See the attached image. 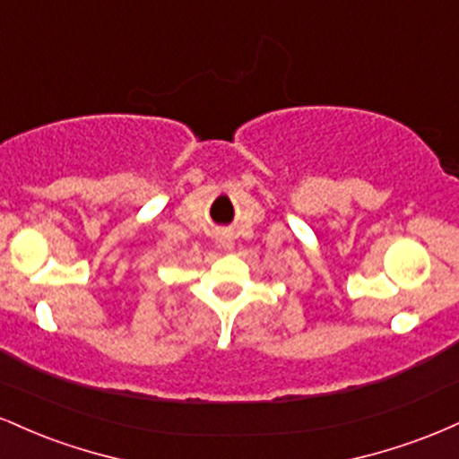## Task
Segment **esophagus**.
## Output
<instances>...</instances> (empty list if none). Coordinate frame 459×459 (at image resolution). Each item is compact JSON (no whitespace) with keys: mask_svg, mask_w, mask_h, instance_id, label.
I'll list each match as a JSON object with an SVG mask.
<instances>
[{"mask_svg":"<svg viewBox=\"0 0 459 459\" xmlns=\"http://www.w3.org/2000/svg\"><path fill=\"white\" fill-rule=\"evenodd\" d=\"M220 244H222L224 247H233V239H230L229 235H224V237H220Z\"/></svg>","mask_w":459,"mask_h":459,"instance_id":"esophagus-1","label":"esophagus"}]
</instances>
